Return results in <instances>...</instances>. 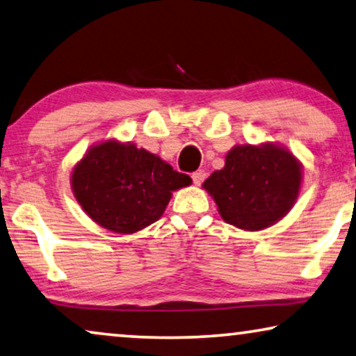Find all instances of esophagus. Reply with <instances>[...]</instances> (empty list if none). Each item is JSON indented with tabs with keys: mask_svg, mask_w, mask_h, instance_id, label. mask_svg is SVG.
Wrapping results in <instances>:
<instances>
[{
	"mask_svg": "<svg viewBox=\"0 0 356 356\" xmlns=\"http://www.w3.org/2000/svg\"><path fill=\"white\" fill-rule=\"evenodd\" d=\"M192 179H193L195 185H201V184H203V180L206 179V172L204 171H196V172L192 174Z\"/></svg>",
	"mask_w": 356,
	"mask_h": 356,
	"instance_id": "esophagus-1",
	"label": "esophagus"
}]
</instances>
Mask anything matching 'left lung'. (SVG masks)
<instances>
[{
  "instance_id": "obj_1",
  "label": "left lung",
  "mask_w": 356,
  "mask_h": 356,
  "mask_svg": "<svg viewBox=\"0 0 356 356\" xmlns=\"http://www.w3.org/2000/svg\"><path fill=\"white\" fill-rule=\"evenodd\" d=\"M302 163L288 148L262 142L235 145L225 166L203 182L227 224L246 232L268 229L293 209L302 187Z\"/></svg>"
}]
</instances>
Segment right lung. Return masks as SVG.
Wrapping results in <instances>:
<instances>
[{
    "label": "right lung",
    "mask_w": 356,
    "mask_h": 356,
    "mask_svg": "<svg viewBox=\"0 0 356 356\" xmlns=\"http://www.w3.org/2000/svg\"><path fill=\"white\" fill-rule=\"evenodd\" d=\"M192 184L155 153L107 139L72 169L70 187L81 209L104 229L132 235L163 216L172 192Z\"/></svg>",
    "instance_id": "1"
}]
</instances>
